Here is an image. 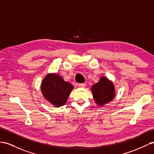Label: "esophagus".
Returning <instances> with one entry per match:
<instances>
[{
    "label": "esophagus",
    "mask_w": 154,
    "mask_h": 154,
    "mask_svg": "<svg viewBox=\"0 0 154 154\" xmlns=\"http://www.w3.org/2000/svg\"><path fill=\"white\" fill-rule=\"evenodd\" d=\"M79 86L81 88H85L86 86V84L85 83H80V84H79Z\"/></svg>",
    "instance_id": "34e87169"
}]
</instances>
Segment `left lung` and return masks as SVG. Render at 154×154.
<instances>
[{
    "label": "left lung",
    "mask_w": 154,
    "mask_h": 154,
    "mask_svg": "<svg viewBox=\"0 0 154 154\" xmlns=\"http://www.w3.org/2000/svg\"><path fill=\"white\" fill-rule=\"evenodd\" d=\"M92 92L96 103L102 106L111 101L115 97V86L107 78L102 77L97 83L92 86Z\"/></svg>",
    "instance_id": "obj_1"
}]
</instances>
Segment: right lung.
<instances>
[{"label": "right lung", "instance_id": "right-lung-1", "mask_svg": "<svg viewBox=\"0 0 154 154\" xmlns=\"http://www.w3.org/2000/svg\"><path fill=\"white\" fill-rule=\"evenodd\" d=\"M41 88L45 99L58 107L66 103L73 86L58 75L48 74L43 80Z\"/></svg>", "mask_w": 154, "mask_h": 154}]
</instances>
